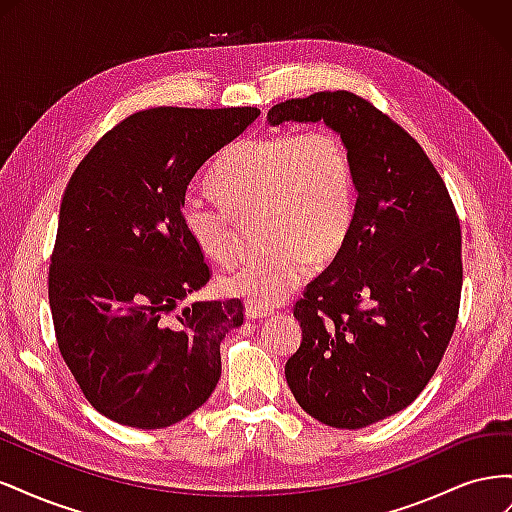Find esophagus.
<instances>
[{"mask_svg": "<svg viewBox=\"0 0 512 512\" xmlns=\"http://www.w3.org/2000/svg\"><path fill=\"white\" fill-rule=\"evenodd\" d=\"M273 312L271 309H262V307H258V305H247L245 307V316L250 318V320H262V318H267V316H271Z\"/></svg>", "mask_w": 512, "mask_h": 512, "instance_id": "1", "label": "esophagus"}]
</instances>
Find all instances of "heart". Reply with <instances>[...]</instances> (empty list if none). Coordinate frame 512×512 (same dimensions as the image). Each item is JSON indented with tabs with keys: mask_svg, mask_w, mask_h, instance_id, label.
Returning a JSON list of instances; mask_svg holds the SVG:
<instances>
[{
	"mask_svg": "<svg viewBox=\"0 0 512 512\" xmlns=\"http://www.w3.org/2000/svg\"><path fill=\"white\" fill-rule=\"evenodd\" d=\"M209 188L222 205L188 194L181 226L207 258L228 262L237 254L239 222L262 215V235L273 250L239 262L218 280L226 297L258 307L286 301L312 260L333 258L352 228L354 164L344 138L329 128L232 143L213 162Z\"/></svg>",
	"mask_w": 512,
	"mask_h": 512,
	"instance_id": "1",
	"label": "heart"
}]
</instances>
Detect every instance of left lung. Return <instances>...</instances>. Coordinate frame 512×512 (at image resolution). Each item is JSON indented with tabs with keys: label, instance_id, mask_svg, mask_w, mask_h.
Listing matches in <instances>:
<instances>
[{
	"label": "left lung",
	"instance_id": "1",
	"mask_svg": "<svg viewBox=\"0 0 512 512\" xmlns=\"http://www.w3.org/2000/svg\"><path fill=\"white\" fill-rule=\"evenodd\" d=\"M267 121H324L350 149L352 228L294 305L303 339L286 382L316 421L361 429L408 408L451 342L463 282L457 213L423 147L361 96L318 91L275 104Z\"/></svg>",
	"mask_w": 512,
	"mask_h": 512
}]
</instances>
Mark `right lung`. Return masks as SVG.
Returning a JSON list of instances; mask_svg holds the SVG:
<instances>
[{
  "mask_svg": "<svg viewBox=\"0 0 512 512\" xmlns=\"http://www.w3.org/2000/svg\"><path fill=\"white\" fill-rule=\"evenodd\" d=\"M260 115L158 106L106 132L68 181L49 267L61 356L100 414L170 427L222 376L220 344L243 303L196 301L211 271L181 226V200L213 153Z\"/></svg>",
  "mask_w": 512,
  "mask_h": 512,
  "instance_id": "add662e5",
  "label": "right lung"
}]
</instances>
